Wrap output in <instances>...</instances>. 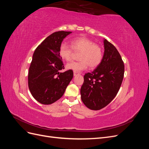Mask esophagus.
<instances>
[{
	"instance_id": "esophagus-1",
	"label": "esophagus",
	"mask_w": 149,
	"mask_h": 149,
	"mask_svg": "<svg viewBox=\"0 0 149 149\" xmlns=\"http://www.w3.org/2000/svg\"><path fill=\"white\" fill-rule=\"evenodd\" d=\"M78 74H79V73H78V72H74V73H73L74 76H76V75H78Z\"/></svg>"
}]
</instances>
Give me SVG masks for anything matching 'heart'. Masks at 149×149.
Returning a JSON list of instances; mask_svg holds the SVG:
<instances>
[{"label":"heart","mask_w":149,"mask_h":149,"mask_svg":"<svg viewBox=\"0 0 149 149\" xmlns=\"http://www.w3.org/2000/svg\"><path fill=\"white\" fill-rule=\"evenodd\" d=\"M71 44L75 52H81L79 56L80 61L68 63L66 66V69L80 72L86 69L88 65L91 68H94L101 63L103 56L102 50L93 40L86 37H78L72 40ZM60 56L66 61H71L73 57L71 47L65 43L61 44Z\"/></svg>","instance_id":"obj_1"}]
</instances>
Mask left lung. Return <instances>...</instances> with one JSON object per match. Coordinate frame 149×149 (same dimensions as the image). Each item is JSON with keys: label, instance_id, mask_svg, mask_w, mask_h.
<instances>
[{"label": "left lung", "instance_id": "1", "mask_svg": "<svg viewBox=\"0 0 149 149\" xmlns=\"http://www.w3.org/2000/svg\"><path fill=\"white\" fill-rule=\"evenodd\" d=\"M101 63L84 76L80 93L84 104L91 110L106 107L118 94L123 82L124 65L118 49L105 38Z\"/></svg>", "mask_w": 149, "mask_h": 149}]
</instances>
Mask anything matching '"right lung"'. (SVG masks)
<instances>
[{"instance_id":"add662e5","label":"right lung","mask_w":149,"mask_h":149,"mask_svg":"<svg viewBox=\"0 0 149 149\" xmlns=\"http://www.w3.org/2000/svg\"><path fill=\"white\" fill-rule=\"evenodd\" d=\"M71 31L51 34L36 48L29 68L28 84L31 95L42 104H51L60 99L73 77L72 70L64 69L60 48Z\"/></svg>"}]
</instances>
